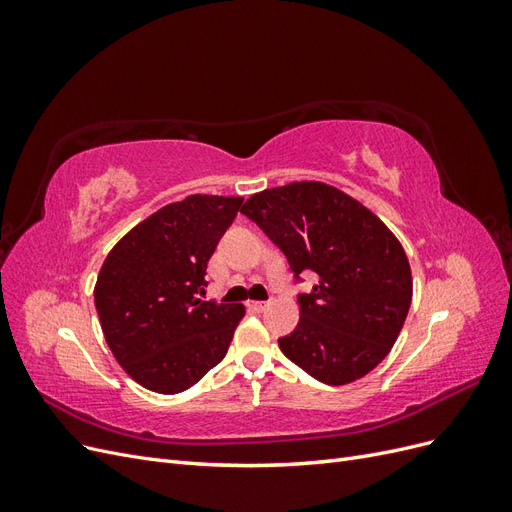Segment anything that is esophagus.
Instances as JSON below:
<instances>
[{"label": "esophagus", "mask_w": 512, "mask_h": 512, "mask_svg": "<svg viewBox=\"0 0 512 512\" xmlns=\"http://www.w3.org/2000/svg\"><path fill=\"white\" fill-rule=\"evenodd\" d=\"M247 309H250V312H265L267 303L265 301H247Z\"/></svg>", "instance_id": "esophagus-1"}]
</instances>
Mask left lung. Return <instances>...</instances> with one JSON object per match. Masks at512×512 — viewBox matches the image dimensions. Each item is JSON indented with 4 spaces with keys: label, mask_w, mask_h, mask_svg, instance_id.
<instances>
[{
    "label": "left lung",
    "mask_w": 512,
    "mask_h": 512,
    "mask_svg": "<svg viewBox=\"0 0 512 512\" xmlns=\"http://www.w3.org/2000/svg\"><path fill=\"white\" fill-rule=\"evenodd\" d=\"M241 213L280 247L297 280L318 275L312 292L297 297V329L277 339L282 352L331 386L369 374L391 352L412 301L397 237L359 200L320 181L258 192Z\"/></svg>",
    "instance_id": "left-lung-1"
}]
</instances>
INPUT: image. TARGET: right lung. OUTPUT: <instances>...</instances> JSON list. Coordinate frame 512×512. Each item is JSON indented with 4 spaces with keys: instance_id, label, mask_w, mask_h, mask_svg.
Listing matches in <instances>:
<instances>
[{
    "instance_id": "right-lung-1",
    "label": "right lung",
    "mask_w": 512,
    "mask_h": 512,
    "mask_svg": "<svg viewBox=\"0 0 512 512\" xmlns=\"http://www.w3.org/2000/svg\"><path fill=\"white\" fill-rule=\"evenodd\" d=\"M241 203L188 196L149 215L106 256L94 290L102 331L117 363L145 389L181 393L226 356L245 307L203 301L198 292Z\"/></svg>"
}]
</instances>
